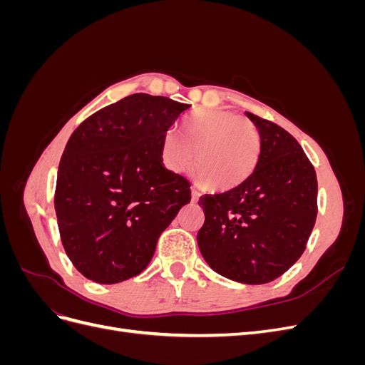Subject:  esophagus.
<instances>
[{
  "label": "esophagus",
  "mask_w": 365,
  "mask_h": 365,
  "mask_svg": "<svg viewBox=\"0 0 365 365\" xmlns=\"http://www.w3.org/2000/svg\"><path fill=\"white\" fill-rule=\"evenodd\" d=\"M200 196H201V193H200V192H197L196 189H192V201H193V202H197V201H200Z\"/></svg>",
  "instance_id": "obj_1"
}]
</instances>
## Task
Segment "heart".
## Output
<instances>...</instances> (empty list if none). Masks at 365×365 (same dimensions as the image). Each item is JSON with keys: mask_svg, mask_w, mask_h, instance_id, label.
Listing matches in <instances>:
<instances>
[{"mask_svg": "<svg viewBox=\"0 0 365 365\" xmlns=\"http://www.w3.org/2000/svg\"><path fill=\"white\" fill-rule=\"evenodd\" d=\"M193 161V173L208 190L227 192L245 182L260 155V135L250 120L217 109H202L184 120L180 135L168 130L161 138L160 158L173 173Z\"/></svg>", "mask_w": 365, "mask_h": 365, "instance_id": "1", "label": "heart"}]
</instances>
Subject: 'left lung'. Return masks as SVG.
<instances>
[{
	"instance_id": "1",
	"label": "left lung",
	"mask_w": 365,
	"mask_h": 365,
	"mask_svg": "<svg viewBox=\"0 0 365 365\" xmlns=\"http://www.w3.org/2000/svg\"><path fill=\"white\" fill-rule=\"evenodd\" d=\"M260 155L250 178L200 200L197 247L208 267L245 284L275 280L302 257L317 219V175L298 141L251 113Z\"/></svg>"
}]
</instances>
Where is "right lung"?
Instances as JSON below:
<instances>
[{
	"label": "right lung",
	"mask_w": 365,
	"mask_h": 365,
	"mask_svg": "<svg viewBox=\"0 0 365 365\" xmlns=\"http://www.w3.org/2000/svg\"><path fill=\"white\" fill-rule=\"evenodd\" d=\"M190 105L132 94L77 128L58 169L62 245L82 275L114 284L145 271L190 184L160 158L161 138Z\"/></svg>",
	"instance_id": "1"
}]
</instances>
